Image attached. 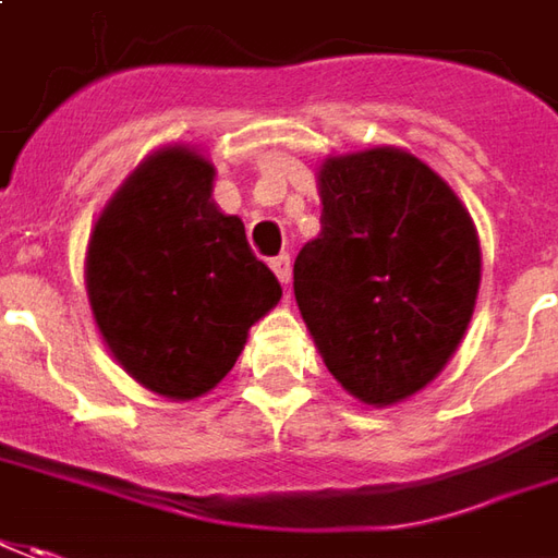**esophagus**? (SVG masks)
I'll use <instances>...</instances> for the list:
<instances>
[{
	"instance_id": "esophagus-1",
	"label": "esophagus",
	"mask_w": 558,
	"mask_h": 558,
	"mask_svg": "<svg viewBox=\"0 0 558 558\" xmlns=\"http://www.w3.org/2000/svg\"><path fill=\"white\" fill-rule=\"evenodd\" d=\"M271 271H275L280 283L287 287V283H290V278H293V265H290V256H287V253L275 256V259H271Z\"/></svg>"
}]
</instances>
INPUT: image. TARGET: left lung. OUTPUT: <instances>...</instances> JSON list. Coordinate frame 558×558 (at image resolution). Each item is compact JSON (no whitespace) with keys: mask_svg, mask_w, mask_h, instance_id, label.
Returning a JSON list of instances; mask_svg holds the SVG:
<instances>
[{"mask_svg":"<svg viewBox=\"0 0 558 558\" xmlns=\"http://www.w3.org/2000/svg\"><path fill=\"white\" fill-rule=\"evenodd\" d=\"M320 234L293 290L327 369L351 397L390 407L434 381L480 293V238L442 177L393 146L327 158Z\"/></svg>","mask_w":558,"mask_h":558,"instance_id":"1","label":"left lung"}]
</instances>
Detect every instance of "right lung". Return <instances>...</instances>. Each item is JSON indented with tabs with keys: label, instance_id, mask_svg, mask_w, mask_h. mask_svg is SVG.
I'll use <instances>...</instances> for the list:
<instances>
[{
	"label": "right lung",
	"instance_id": "obj_1",
	"mask_svg": "<svg viewBox=\"0 0 558 558\" xmlns=\"http://www.w3.org/2000/svg\"><path fill=\"white\" fill-rule=\"evenodd\" d=\"M210 192L204 155L158 149L112 195L88 241L85 283L104 342L124 373L170 400L216 388L280 299L244 222Z\"/></svg>",
	"mask_w": 558,
	"mask_h": 558
}]
</instances>
